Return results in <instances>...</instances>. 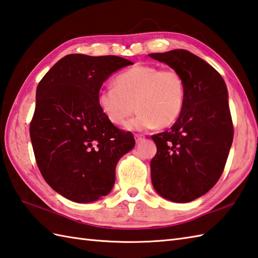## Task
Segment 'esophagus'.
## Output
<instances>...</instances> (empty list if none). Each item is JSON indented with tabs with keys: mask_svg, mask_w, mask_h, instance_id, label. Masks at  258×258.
<instances>
[{
	"mask_svg": "<svg viewBox=\"0 0 258 258\" xmlns=\"http://www.w3.org/2000/svg\"><path fill=\"white\" fill-rule=\"evenodd\" d=\"M145 138L144 135L141 134H135V139H136V143H140L141 140H143Z\"/></svg>",
	"mask_w": 258,
	"mask_h": 258,
	"instance_id": "1",
	"label": "esophagus"
}]
</instances>
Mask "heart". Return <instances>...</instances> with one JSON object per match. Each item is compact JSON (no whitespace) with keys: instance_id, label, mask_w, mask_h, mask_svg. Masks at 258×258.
Segmentation results:
<instances>
[{"instance_id":"b5f03b06","label":"heart","mask_w":258,"mask_h":258,"mask_svg":"<svg viewBox=\"0 0 258 258\" xmlns=\"http://www.w3.org/2000/svg\"><path fill=\"white\" fill-rule=\"evenodd\" d=\"M115 86L102 88L98 104L110 122L127 123L130 130L169 127L179 118L185 103V82L179 72L171 68L137 64L114 79Z\"/></svg>"}]
</instances>
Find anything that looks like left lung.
<instances>
[{
	"label": "left lung",
	"mask_w": 258,
	"mask_h": 258,
	"mask_svg": "<svg viewBox=\"0 0 258 258\" xmlns=\"http://www.w3.org/2000/svg\"><path fill=\"white\" fill-rule=\"evenodd\" d=\"M149 56L179 72L186 90L176 123L151 137L157 146L151 181L168 201L189 203L209 191L224 171L234 137L227 88L212 66L189 51Z\"/></svg>",
	"instance_id": "left-lung-1"
}]
</instances>
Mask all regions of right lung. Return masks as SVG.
<instances>
[{
	"instance_id": "add662e5",
	"label": "right lung",
	"mask_w": 258,
	"mask_h": 258,
	"mask_svg": "<svg viewBox=\"0 0 258 258\" xmlns=\"http://www.w3.org/2000/svg\"><path fill=\"white\" fill-rule=\"evenodd\" d=\"M131 64L117 55L69 54L36 88L30 122L36 165L50 187L72 202L108 195L118 160L135 147L133 134L110 122L98 104L108 77Z\"/></svg>"
}]
</instances>
